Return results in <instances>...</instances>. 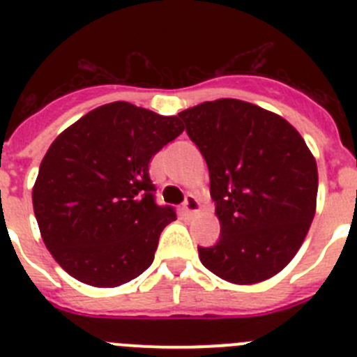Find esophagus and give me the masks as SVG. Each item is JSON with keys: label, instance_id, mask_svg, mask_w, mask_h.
<instances>
[{"label": "esophagus", "instance_id": "34e87169", "mask_svg": "<svg viewBox=\"0 0 357 357\" xmlns=\"http://www.w3.org/2000/svg\"><path fill=\"white\" fill-rule=\"evenodd\" d=\"M182 211H184L188 216H195L197 213H200V202L197 200L195 195H188V197H185V202L182 204Z\"/></svg>", "mask_w": 357, "mask_h": 357}]
</instances>
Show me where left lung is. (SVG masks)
<instances>
[{"label":"left lung","instance_id":"8db88e82","mask_svg":"<svg viewBox=\"0 0 357 357\" xmlns=\"http://www.w3.org/2000/svg\"><path fill=\"white\" fill-rule=\"evenodd\" d=\"M178 118L209 168L222 234L202 264L232 284H255L295 257L317 211V160L275 112L222 98Z\"/></svg>","mask_w":357,"mask_h":357}]
</instances>
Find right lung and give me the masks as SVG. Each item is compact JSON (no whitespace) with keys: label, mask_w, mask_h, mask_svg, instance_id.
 <instances>
[{"label":"right lung","mask_w":357,"mask_h":357,"mask_svg":"<svg viewBox=\"0 0 357 357\" xmlns=\"http://www.w3.org/2000/svg\"><path fill=\"white\" fill-rule=\"evenodd\" d=\"M182 132L178 116L114 102L53 141L31 202L44 245L69 275L116 288L153 263L160 232L176 214L155 204L148 164Z\"/></svg>","instance_id":"add662e5"}]
</instances>
